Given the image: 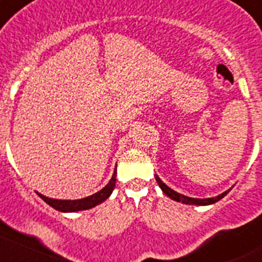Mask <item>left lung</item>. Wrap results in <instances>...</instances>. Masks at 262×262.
<instances>
[{
  "mask_svg": "<svg viewBox=\"0 0 262 262\" xmlns=\"http://www.w3.org/2000/svg\"><path fill=\"white\" fill-rule=\"evenodd\" d=\"M156 182L159 183L160 188H161L162 192H164L167 197H170V199L174 200V201L182 202V204H185V205H200V206H204V205L215 204V202H217L219 200H222L224 195H227L230 190V189L227 190V192L222 193V194L216 195V197H212V199H192V197H187V195H183V194H180V193L172 190L171 188L167 187L165 183H162L161 179H160L157 175H156Z\"/></svg>",
  "mask_w": 262,
  "mask_h": 262,
  "instance_id": "obj_1",
  "label": "left lung"
}]
</instances>
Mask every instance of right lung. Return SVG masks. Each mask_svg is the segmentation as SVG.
I'll return each instance as SVG.
<instances>
[{"mask_svg": "<svg viewBox=\"0 0 262 262\" xmlns=\"http://www.w3.org/2000/svg\"><path fill=\"white\" fill-rule=\"evenodd\" d=\"M115 183H116V169H115V171H114L113 178H111V180L108 182V184L106 185L105 188H102L100 192L95 193V194L90 195V197H85V199L70 201V200L48 199V197L40 194V193H38V195H39L40 199H42L46 204H48L51 207L58 210V211L74 212V211H80V210L92 209V207L97 206V205H100L101 202H103L105 200H107L108 195L113 193L114 188H115Z\"/></svg>", "mask_w": 262, "mask_h": 262, "instance_id": "add662e5", "label": "right lung"}]
</instances>
